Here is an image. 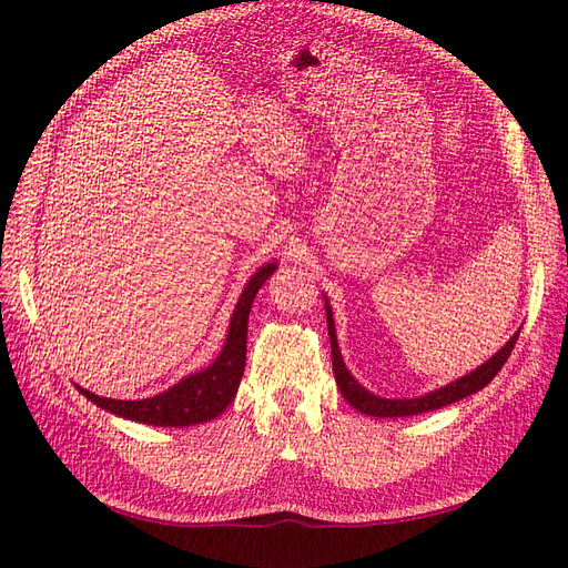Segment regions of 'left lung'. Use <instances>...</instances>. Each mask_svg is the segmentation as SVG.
<instances>
[{
	"label": "left lung",
	"instance_id": "left-lung-1",
	"mask_svg": "<svg viewBox=\"0 0 568 568\" xmlns=\"http://www.w3.org/2000/svg\"><path fill=\"white\" fill-rule=\"evenodd\" d=\"M326 324H329V338H332V365H334V376H336V386L341 388V395L346 398L355 409L365 412L369 417H412V415H422V412H432V409H440L450 403H457L462 398H467V395L486 388L493 379L495 374L503 369V365L507 363V357L514 351V343L519 338V332L514 334L507 346L503 351H497L488 363L480 365L478 369H474L471 374L462 376V379L443 386L434 393L422 395V398H409V400H388V398H379V395H374L369 390H365L359 386L351 372L346 369L338 353V343H336V332H334V320H332V307L326 305Z\"/></svg>",
	"mask_w": 568,
	"mask_h": 568
}]
</instances>
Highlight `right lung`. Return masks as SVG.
Instances as JSON below:
<instances>
[{
    "instance_id": "1",
    "label": "right lung",
    "mask_w": 568,
    "mask_h": 568,
    "mask_svg": "<svg viewBox=\"0 0 568 568\" xmlns=\"http://www.w3.org/2000/svg\"><path fill=\"white\" fill-rule=\"evenodd\" d=\"M272 272H274V263L257 270L251 277V282L246 284L230 322L225 348H222V353L209 369L186 376V379H182L173 388H168L165 393L153 395V398H146V400L101 398V395H94L88 388L78 386L80 393L94 405H99L101 409L113 412L118 417H125L140 424L192 426V424L215 419L220 412H225V407L234 400L239 382H242L244 376L248 313H251L257 288L263 286V282Z\"/></svg>"
}]
</instances>
